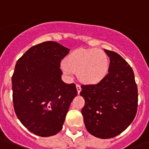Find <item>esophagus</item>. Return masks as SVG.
I'll use <instances>...</instances> for the list:
<instances>
[{
  "label": "esophagus",
  "mask_w": 149,
  "mask_h": 149,
  "mask_svg": "<svg viewBox=\"0 0 149 149\" xmlns=\"http://www.w3.org/2000/svg\"><path fill=\"white\" fill-rule=\"evenodd\" d=\"M77 93H78V94H79V93H80V91H81V86H80V85L77 84Z\"/></svg>",
  "instance_id": "esophagus-1"
}]
</instances>
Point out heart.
Returning <instances> with one entry per match:
<instances>
[{"mask_svg": "<svg viewBox=\"0 0 149 149\" xmlns=\"http://www.w3.org/2000/svg\"><path fill=\"white\" fill-rule=\"evenodd\" d=\"M109 59L104 51L97 49H78L65 58L63 70L77 72L79 80L85 84L98 83L106 76Z\"/></svg>", "mask_w": 149, "mask_h": 149, "instance_id": "b5f03b06", "label": "heart"}]
</instances>
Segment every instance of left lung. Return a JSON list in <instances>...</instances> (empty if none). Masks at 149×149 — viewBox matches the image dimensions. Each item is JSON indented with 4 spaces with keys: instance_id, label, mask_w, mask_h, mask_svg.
<instances>
[{
    "instance_id": "1",
    "label": "left lung",
    "mask_w": 149,
    "mask_h": 149,
    "mask_svg": "<svg viewBox=\"0 0 149 149\" xmlns=\"http://www.w3.org/2000/svg\"><path fill=\"white\" fill-rule=\"evenodd\" d=\"M110 57L108 72L97 84L82 85L80 96L86 130L99 139H111L127 128L138 109V87L130 65L113 51L104 49Z\"/></svg>"
}]
</instances>
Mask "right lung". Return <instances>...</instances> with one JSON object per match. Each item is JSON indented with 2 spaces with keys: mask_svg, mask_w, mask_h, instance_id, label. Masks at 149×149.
<instances>
[{
  "mask_svg": "<svg viewBox=\"0 0 149 149\" xmlns=\"http://www.w3.org/2000/svg\"><path fill=\"white\" fill-rule=\"evenodd\" d=\"M70 51L56 42H45L30 48L16 63L11 78L14 109L22 125L36 135L60 132L77 95L76 85L61 79V60Z\"/></svg>",
  "mask_w": 149,
  "mask_h": 149,
  "instance_id": "obj_1",
  "label": "right lung"
}]
</instances>
